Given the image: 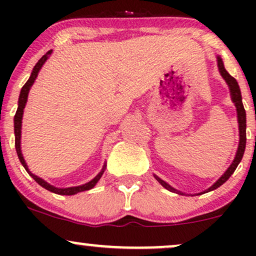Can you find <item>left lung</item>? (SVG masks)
I'll list each match as a JSON object with an SVG mask.
<instances>
[{"instance_id":"8db88e82","label":"left lung","mask_w":256,"mask_h":256,"mask_svg":"<svg viewBox=\"0 0 256 256\" xmlns=\"http://www.w3.org/2000/svg\"><path fill=\"white\" fill-rule=\"evenodd\" d=\"M218 58V67H219V71L222 73V78L225 79V82L228 83V86H230V91H231V98L232 101H234V106H236L237 108V118H238V128H240V144H238V149H237V152H236V158H234V162L231 164V166L228 167V170H226V172L224 174L220 177L218 180L214 183L212 186L210 188V189H207L206 192H201V194H204V192H212V190L216 189V188H219L220 185H222L225 183L226 180H228V178L231 177L232 173L234 172V170L237 168V166H238V164L240 162V160H242L243 158V154H244V150H246V110L244 107H243V104H242V95H240V85L237 83V80L234 79L232 76L228 74V72L226 71L225 67H224V64H222V58L220 56L216 58ZM158 180V183L162 185L164 188H166V189H168L170 192H177V194H180V195H184L183 192H178V190L173 189V188L170 186L168 184L165 183L164 180H161L160 178L155 177Z\"/></svg>"}]
</instances>
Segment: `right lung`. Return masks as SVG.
<instances>
[{
  "label": "right lung",
  "instance_id": "obj_1",
  "mask_svg": "<svg viewBox=\"0 0 256 256\" xmlns=\"http://www.w3.org/2000/svg\"><path fill=\"white\" fill-rule=\"evenodd\" d=\"M50 54H52V50H49L48 52H46V55H43V56L40 58V60H38V62L36 64V66H34V70H32L31 77L28 78V80L26 82L24 86L22 88V91H20L19 104H18L16 113V116H14V134H16V149L18 158H19V160H20V162H22V165L25 167V170L28 172V174H30L31 177L34 178V180H36L37 183L40 185V186H43L44 189L49 190V192H52L58 194V195H76V194L82 192H85V190L92 189V188L95 186V184L98 183V182L100 180V178L102 177V174H104V168H106V165L104 166V168H102V171L100 172L96 176V177L92 179V180L89 182V183H86V184H84V185H80V186L66 188V189H58V188L52 186V185L48 184V183H46V182H44L43 179H40V177H37V176L32 174V173H31L30 171H28V165H26L24 158H22V149H20V137H22V113H24V108H25L26 101H28V91H30V88L32 86V84H34V82L36 80V78H37V76H38V72H40V67L43 66V64L46 62V58H48V56H49V55H50Z\"/></svg>",
  "mask_w": 256,
  "mask_h": 256
}]
</instances>
